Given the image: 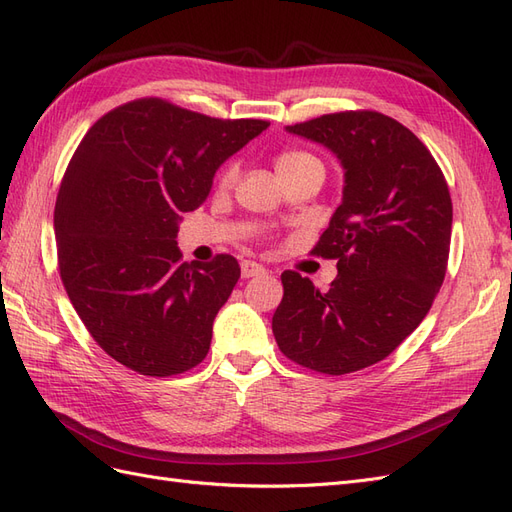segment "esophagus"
I'll list each match as a JSON object with an SVG mask.
<instances>
[{
	"label": "esophagus",
	"instance_id": "34e87169",
	"mask_svg": "<svg viewBox=\"0 0 512 512\" xmlns=\"http://www.w3.org/2000/svg\"><path fill=\"white\" fill-rule=\"evenodd\" d=\"M241 275H243V277L265 275V267L258 265V262H254V260H243V262H241Z\"/></svg>",
	"mask_w": 512,
	"mask_h": 512
}]
</instances>
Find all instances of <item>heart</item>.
Instances as JSON below:
<instances>
[{
  "label": "heart",
  "instance_id": "heart-1",
  "mask_svg": "<svg viewBox=\"0 0 512 512\" xmlns=\"http://www.w3.org/2000/svg\"><path fill=\"white\" fill-rule=\"evenodd\" d=\"M305 160H314V158L307 156V153H301V151H288V153H282V156L277 158V166L297 164V162H305ZM232 177H235V168H228L226 173L222 175V183H230Z\"/></svg>",
  "mask_w": 512,
  "mask_h": 512
}]
</instances>
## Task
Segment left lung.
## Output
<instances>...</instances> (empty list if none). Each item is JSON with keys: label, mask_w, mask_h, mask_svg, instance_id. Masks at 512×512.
<instances>
[{"label": "left lung", "mask_w": 512, "mask_h": 512, "mask_svg": "<svg viewBox=\"0 0 512 512\" xmlns=\"http://www.w3.org/2000/svg\"><path fill=\"white\" fill-rule=\"evenodd\" d=\"M286 132L329 149L344 190L314 247L337 258V277L318 290L284 271L273 335L294 363L342 376L386 359L427 316L446 273L451 194L429 149L386 115H322Z\"/></svg>", "instance_id": "1"}]
</instances>
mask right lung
<instances>
[{"label":"right lung","mask_w":512,"mask_h":512,"mask_svg":"<svg viewBox=\"0 0 512 512\" xmlns=\"http://www.w3.org/2000/svg\"><path fill=\"white\" fill-rule=\"evenodd\" d=\"M269 128L145 98L106 113L68 164L55 203L61 282L98 346L143 376L196 367L241 269L220 254L181 262L183 213L218 168Z\"/></svg>","instance_id":"add662e5"}]
</instances>
